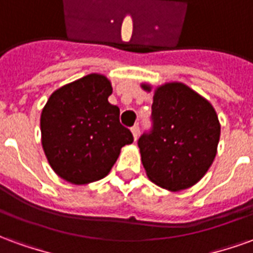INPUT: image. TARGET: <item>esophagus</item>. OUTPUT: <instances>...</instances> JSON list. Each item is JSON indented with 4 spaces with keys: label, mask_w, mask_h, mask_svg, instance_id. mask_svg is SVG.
Instances as JSON below:
<instances>
[{
    "label": "esophagus",
    "mask_w": 253,
    "mask_h": 253,
    "mask_svg": "<svg viewBox=\"0 0 253 253\" xmlns=\"http://www.w3.org/2000/svg\"><path fill=\"white\" fill-rule=\"evenodd\" d=\"M131 132H132V137H134V139H137L138 135H139V126H138V125L132 126L131 127Z\"/></svg>",
    "instance_id": "34e87169"
}]
</instances>
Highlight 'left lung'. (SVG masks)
<instances>
[{"label":"left lung","instance_id":"1","mask_svg":"<svg viewBox=\"0 0 253 253\" xmlns=\"http://www.w3.org/2000/svg\"><path fill=\"white\" fill-rule=\"evenodd\" d=\"M142 89L152 86L142 84ZM152 122L138 139L149 179L169 191L196 184L217 154L221 126L212 105L184 84H164L154 90Z\"/></svg>","mask_w":253,"mask_h":253}]
</instances>
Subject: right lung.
<instances>
[{
  "mask_svg": "<svg viewBox=\"0 0 253 253\" xmlns=\"http://www.w3.org/2000/svg\"><path fill=\"white\" fill-rule=\"evenodd\" d=\"M112 86L92 73L57 89L41 115L42 146L48 164L63 180L88 184L110 173L125 145L134 141L110 104Z\"/></svg>",
  "mask_w": 253,
  "mask_h": 253,
  "instance_id": "right-lung-1",
  "label": "right lung"
}]
</instances>
